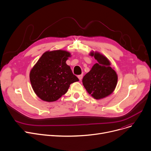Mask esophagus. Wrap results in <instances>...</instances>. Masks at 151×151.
<instances>
[{
	"label": "esophagus",
	"instance_id": "esophagus-1",
	"mask_svg": "<svg viewBox=\"0 0 151 151\" xmlns=\"http://www.w3.org/2000/svg\"><path fill=\"white\" fill-rule=\"evenodd\" d=\"M82 77H83V75H82V74L78 76V79L80 80V81H81V80L82 79Z\"/></svg>",
	"mask_w": 151,
	"mask_h": 151
}]
</instances>
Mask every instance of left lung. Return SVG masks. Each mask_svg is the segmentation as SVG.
Wrapping results in <instances>:
<instances>
[{
  "instance_id": "8db88e82",
  "label": "left lung",
  "mask_w": 151,
  "mask_h": 151,
  "mask_svg": "<svg viewBox=\"0 0 151 151\" xmlns=\"http://www.w3.org/2000/svg\"><path fill=\"white\" fill-rule=\"evenodd\" d=\"M90 55L94 56L97 63L83 77L82 82L88 93L94 99H101L113 92L117 85L118 76L107 58L93 51Z\"/></svg>"
}]
</instances>
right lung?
<instances>
[{
  "mask_svg": "<svg viewBox=\"0 0 151 151\" xmlns=\"http://www.w3.org/2000/svg\"><path fill=\"white\" fill-rule=\"evenodd\" d=\"M69 52L57 50L44 52L30 73L34 92L46 102L58 100L68 90L70 85L78 81L66 63Z\"/></svg>",
  "mask_w": 151,
  "mask_h": 151,
  "instance_id": "add662e5",
  "label": "right lung"
}]
</instances>
